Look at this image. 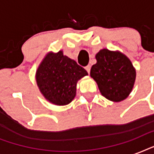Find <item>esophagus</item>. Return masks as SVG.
<instances>
[{
  "label": "esophagus",
  "instance_id": "esophagus-1",
  "mask_svg": "<svg viewBox=\"0 0 154 154\" xmlns=\"http://www.w3.org/2000/svg\"><path fill=\"white\" fill-rule=\"evenodd\" d=\"M85 70H86L87 72H88V73H89V72H90V69H91V66H90V65H87V66H85Z\"/></svg>",
  "mask_w": 154,
  "mask_h": 154
}]
</instances>
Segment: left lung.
Returning <instances> with one entry per match:
<instances>
[{
	"instance_id": "obj_1",
	"label": "left lung",
	"mask_w": 154,
	"mask_h": 154,
	"mask_svg": "<svg viewBox=\"0 0 154 154\" xmlns=\"http://www.w3.org/2000/svg\"><path fill=\"white\" fill-rule=\"evenodd\" d=\"M90 76L96 81L105 98L118 102L129 96L134 87L136 71L126 56L104 49L96 55Z\"/></svg>"
}]
</instances>
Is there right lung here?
Instances as JSON below:
<instances>
[{"label":"right lung","instance_id":"right-lung-1","mask_svg":"<svg viewBox=\"0 0 154 154\" xmlns=\"http://www.w3.org/2000/svg\"><path fill=\"white\" fill-rule=\"evenodd\" d=\"M86 75L84 68L59 51L49 53L44 58L37 69L36 80L40 91L48 101L65 105L76 96L77 81Z\"/></svg>","mask_w":154,"mask_h":154}]
</instances>
